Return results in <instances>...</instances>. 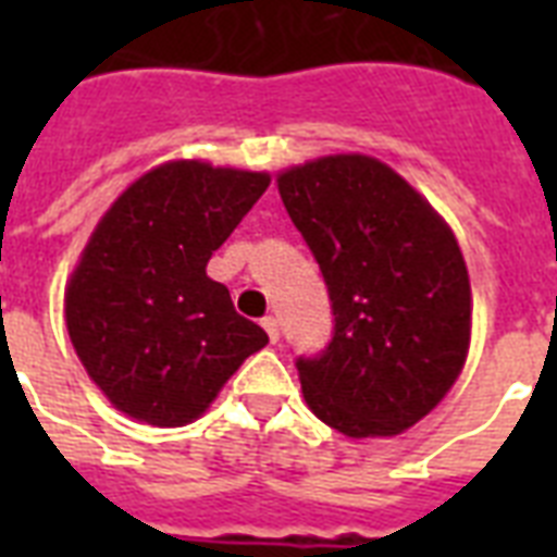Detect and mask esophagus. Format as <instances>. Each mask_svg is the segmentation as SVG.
Returning <instances> with one entry per match:
<instances>
[{"instance_id": "esophagus-1", "label": "esophagus", "mask_w": 557, "mask_h": 557, "mask_svg": "<svg viewBox=\"0 0 557 557\" xmlns=\"http://www.w3.org/2000/svg\"><path fill=\"white\" fill-rule=\"evenodd\" d=\"M262 330L269 332V341L271 344H277L280 341V323H277V318H262Z\"/></svg>"}]
</instances>
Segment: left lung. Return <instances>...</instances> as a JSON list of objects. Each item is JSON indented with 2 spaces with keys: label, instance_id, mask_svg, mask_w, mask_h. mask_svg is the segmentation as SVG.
<instances>
[{
  "label": "left lung",
  "instance_id": "obj_1",
  "mask_svg": "<svg viewBox=\"0 0 557 557\" xmlns=\"http://www.w3.org/2000/svg\"><path fill=\"white\" fill-rule=\"evenodd\" d=\"M330 292V344L295 361L312 413L344 436H396L440 405L471 341V286L436 210L370 156L277 178Z\"/></svg>",
  "mask_w": 557,
  "mask_h": 557
}]
</instances>
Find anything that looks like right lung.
Here are the masks:
<instances>
[{"label": "right lung", "instance_id": "right-lung-1", "mask_svg": "<svg viewBox=\"0 0 557 557\" xmlns=\"http://www.w3.org/2000/svg\"><path fill=\"white\" fill-rule=\"evenodd\" d=\"M265 187V173L170 161L100 219L65 292V326L117 410L161 428L193 422L269 344L205 274Z\"/></svg>", "mask_w": 557, "mask_h": 557}]
</instances>
